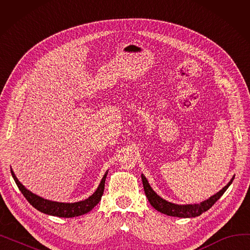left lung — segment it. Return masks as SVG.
Returning a JSON list of instances; mask_svg holds the SVG:
<instances>
[{"label": "left lung", "instance_id": "8db88e82", "mask_svg": "<svg viewBox=\"0 0 250 250\" xmlns=\"http://www.w3.org/2000/svg\"><path fill=\"white\" fill-rule=\"evenodd\" d=\"M235 176L232 177V179L228 182V185L226 187L223 188L219 192L216 194L212 195L211 198H208V200L200 203V204H193V205H177L167 202L163 200L161 196L157 194L152 188L150 187L149 182L147 178L142 174V181H143V187L144 190H145L146 196L148 201L150 202L151 206L154 207L157 211L165 214L167 216H172V217H178V218H193V217H198L202 215L204 212L208 211L209 208H212V206L221 198L227 188L230 187L232 183L233 179Z\"/></svg>", "mask_w": 250, "mask_h": 250}]
</instances>
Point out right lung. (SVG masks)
Wrapping results in <instances>:
<instances>
[{
  "label": "right lung",
  "mask_w": 250,
  "mask_h": 250,
  "mask_svg": "<svg viewBox=\"0 0 250 250\" xmlns=\"http://www.w3.org/2000/svg\"><path fill=\"white\" fill-rule=\"evenodd\" d=\"M107 173L108 171L105 172L97 189L93 194L90 195L88 199L81 202H77V203H59V202H52V201H48L43 198H41V196H38L33 192H31L30 190H28L18 180L14 171L11 169V174L13 178H14L18 188L20 189L22 194L25 196V199L29 202V204L32 207H34L36 209H38V211L42 213L51 215V216L62 217V218L78 217L90 212L91 209L93 208L101 200V196L104 191L105 179H106Z\"/></svg>",
  "instance_id": "right-lung-1"
}]
</instances>
